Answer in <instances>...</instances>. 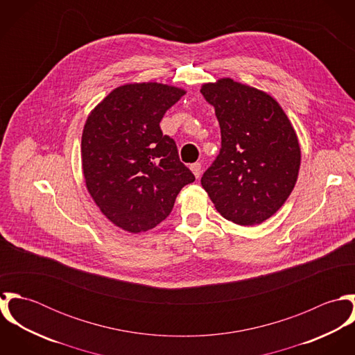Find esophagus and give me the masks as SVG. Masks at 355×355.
Instances as JSON below:
<instances>
[{
  "label": "esophagus",
  "mask_w": 355,
  "mask_h": 355,
  "mask_svg": "<svg viewBox=\"0 0 355 355\" xmlns=\"http://www.w3.org/2000/svg\"><path fill=\"white\" fill-rule=\"evenodd\" d=\"M201 164L200 162H194V164H191L190 165V169H191V172L194 173V176L196 178H200V175H201Z\"/></svg>",
  "instance_id": "esophagus-1"
}]
</instances>
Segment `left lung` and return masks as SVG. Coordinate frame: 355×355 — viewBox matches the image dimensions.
I'll list each match as a JSON object with an SVG mask.
<instances>
[{"instance_id": "left-lung-1", "label": "left lung", "mask_w": 355, "mask_h": 355, "mask_svg": "<svg viewBox=\"0 0 355 355\" xmlns=\"http://www.w3.org/2000/svg\"><path fill=\"white\" fill-rule=\"evenodd\" d=\"M214 106L221 149L201 179L217 211L239 225L272 217L298 179L301 148L279 102L252 86L223 78L201 87Z\"/></svg>"}]
</instances>
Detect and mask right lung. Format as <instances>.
I'll return each mask as SVG.
<instances>
[{"instance_id":"1","label":"right lung","mask_w":355,"mask_h":355,"mask_svg":"<svg viewBox=\"0 0 355 355\" xmlns=\"http://www.w3.org/2000/svg\"><path fill=\"white\" fill-rule=\"evenodd\" d=\"M186 90L157 82L112 90L87 116L82 134L86 187L116 227L139 234L172 211L180 190L196 180L159 121Z\"/></svg>"}]
</instances>
